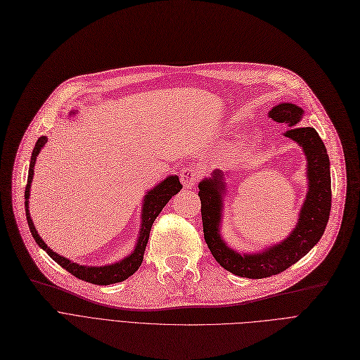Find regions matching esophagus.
Segmentation results:
<instances>
[{"label":"esophagus","instance_id":"obj_1","mask_svg":"<svg viewBox=\"0 0 360 360\" xmlns=\"http://www.w3.org/2000/svg\"><path fill=\"white\" fill-rule=\"evenodd\" d=\"M181 182L185 186V188H193V186L198 181V172L194 167H184L181 170Z\"/></svg>","mask_w":360,"mask_h":360}]
</instances>
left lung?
Instances as JSON below:
<instances>
[{
	"label": "left lung",
	"mask_w": 360,
	"mask_h": 360,
	"mask_svg": "<svg viewBox=\"0 0 360 360\" xmlns=\"http://www.w3.org/2000/svg\"><path fill=\"white\" fill-rule=\"evenodd\" d=\"M302 115V108L290 103L279 104L269 112L272 120L285 123L287 127H295ZM285 136L303 147L307 159L309 191L300 212L299 224L290 237L281 244L266 248L259 255H240L233 252L219 236L224 205L222 174L214 170V176L201 181L198 185L205 240L216 262L233 275L252 279L278 275L307 255L323 236L331 212L330 158L321 136L314 128H290Z\"/></svg>",
	"instance_id": "8db88e82"
}]
</instances>
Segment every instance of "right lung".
<instances>
[{
    "label": "right lung",
    "mask_w": 360,
    "mask_h": 360,
    "mask_svg": "<svg viewBox=\"0 0 360 360\" xmlns=\"http://www.w3.org/2000/svg\"><path fill=\"white\" fill-rule=\"evenodd\" d=\"M46 138L41 136L34 148L32 158H30V165H29V174H27V184L25 188V210H26V217H27V225L30 232H32V237L38 243V245L45 250L49 256L56 260L61 268H65L68 272H70L73 276L79 278L82 281H86V283L91 284H97V285H108V284H116L120 283V281H124L134 275L138 268L141 266L143 259H144V252L148 243L150 237V231L153 226V222L155 221V217L160 214L163 207L167 205V201L172 198V195H175L176 193L181 191L182 184L179 182L178 176H169L166 178L162 184H159L155 188L148 191V194L144 198V207H143V224H141V231H139V238L135 245L134 253L129 255L128 257H124L123 260L108 264V266H81V264L73 263L66 257H61L60 255L54 253L51 248L46 247V244L42 241V238L38 236V232L34 226L32 219L29 216V207H27V198H29V188H30V182H32L34 178V166L37 155L39 154L41 148L45 146Z\"/></svg>",
    "instance_id": "1"
}]
</instances>
